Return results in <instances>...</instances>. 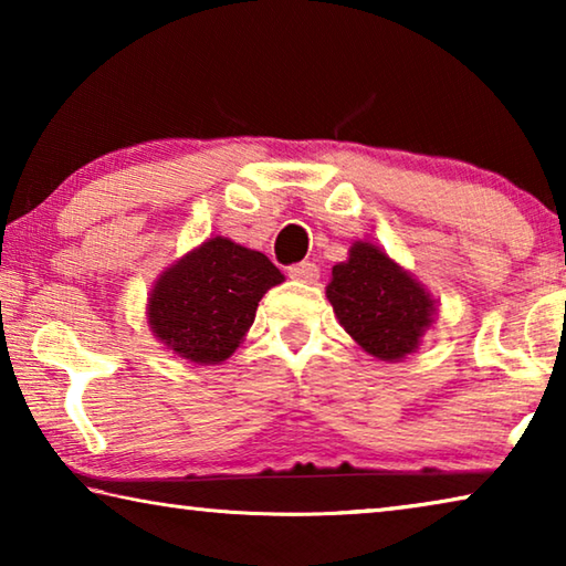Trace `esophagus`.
<instances>
[{
    "instance_id": "34e87169",
    "label": "esophagus",
    "mask_w": 566,
    "mask_h": 566,
    "mask_svg": "<svg viewBox=\"0 0 566 566\" xmlns=\"http://www.w3.org/2000/svg\"><path fill=\"white\" fill-rule=\"evenodd\" d=\"M290 276L296 282H304V284H314L319 280V266L314 262H300V264H292L290 270Z\"/></svg>"
}]
</instances>
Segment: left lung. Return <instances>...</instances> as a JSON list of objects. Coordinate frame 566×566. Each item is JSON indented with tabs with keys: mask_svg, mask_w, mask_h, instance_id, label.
Wrapping results in <instances>:
<instances>
[{
	"mask_svg": "<svg viewBox=\"0 0 566 566\" xmlns=\"http://www.w3.org/2000/svg\"><path fill=\"white\" fill-rule=\"evenodd\" d=\"M327 300L344 332L381 361L415 354L439 312V302L415 274L361 239L349 247L347 260L332 266Z\"/></svg>",
	"mask_w": 566,
	"mask_h": 566,
	"instance_id": "8db88e82",
	"label": "left lung"
}]
</instances>
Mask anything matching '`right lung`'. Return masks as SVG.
Here are the masks:
<instances>
[{"label": "right lung", "instance_id": "1", "mask_svg": "<svg viewBox=\"0 0 566 566\" xmlns=\"http://www.w3.org/2000/svg\"><path fill=\"white\" fill-rule=\"evenodd\" d=\"M282 282L262 252L209 237L157 276L147 324L175 357L222 364L244 342L262 296Z\"/></svg>", "mask_w": 566, "mask_h": 566}]
</instances>
